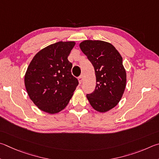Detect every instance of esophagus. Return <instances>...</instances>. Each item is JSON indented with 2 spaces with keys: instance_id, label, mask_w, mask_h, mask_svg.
Wrapping results in <instances>:
<instances>
[{
  "instance_id": "34e87169",
  "label": "esophagus",
  "mask_w": 159,
  "mask_h": 159,
  "mask_svg": "<svg viewBox=\"0 0 159 159\" xmlns=\"http://www.w3.org/2000/svg\"><path fill=\"white\" fill-rule=\"evenodd\" d=\"M78 81H79L80 84H81V83L83 82V76H82V75H81V76H80L79 77H78Z\"/></svg>"
}]
</instances>
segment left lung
Masks as SVG:
<instances>
[{"instance_id": "obj_1", "label": "left lung", "mask_w": 159, "mask_h": 159, "mask_svg": "<svg viewBox=\"0 0 159 159\" xmlns=\"http://www.w3.org/2000/svg\"><path fill=\"white\" fill-rule=\"evenodd\" d=\"M80 47L93 66L96 79L95 90L87 98L94 110L106 112L117 105L126 88L123 58L107 42L87 40L80 43Z\"/></svg>"}]
</instances>
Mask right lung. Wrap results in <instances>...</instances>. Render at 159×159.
Instances as JSON below:
<instances>
[{
    "label": "right lung",
    "mask_w": 159,
    "mask_h": 159,
    "mask_svg": "<svg viewBox=\"0 0 159 159\" xmlns=\"http://www.w3.org/2000/svg\"><path fill=\"white\" fill-rule=\"evenodd\" d=\"M74 41H60L42 49L28 66L24 84L28 95L38 109L47 113L61 112L68 104L78 85L68 60Z\"/></svg>",
    "instance_id": "right-lung-1"
}]
</instances>
